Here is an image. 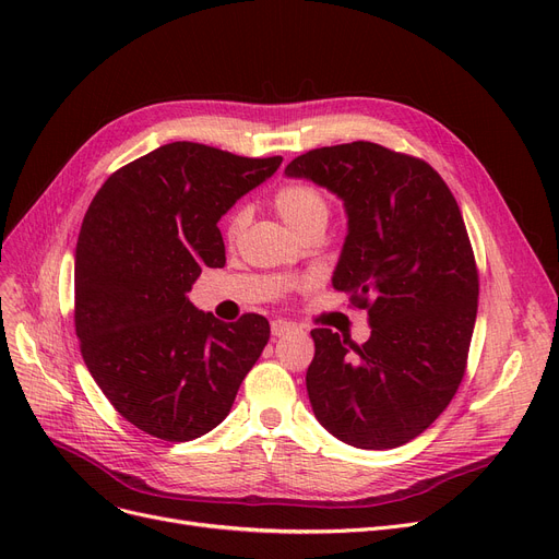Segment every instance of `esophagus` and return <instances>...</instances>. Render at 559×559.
<instances>
[{"label": "esophagus", "mask_w": 559, "mask_h": 559, "mask_svg": "<svg viewBox=\"0 0 559 559\" xmlns=\"http://www.w3.org/2000/svg\"><path fill=\"white\" fill-rule=\"evenodd\" d=\"M289 331H295V324H289V321H285V319H274L272 321V335L274 337H283Z\"/></svg>", "instance_id": "1"}]
</instances>
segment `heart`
<instances>
[{
  "instance_id": "obj_1",
  "label": "heart",
  "mask_w": 559,
  "mask_h": 559,
  "mask_svg": "<svg viewBox=\"0 0 559 559\" xmlns=\"http://www.w3.org/2000/svg\"><path fill=\"white\" fill-rule=\"evenodd\" d=\"M272 205L274 211L299 235L312 228L324 230L331 215V201L326 192L308 181H292L281 186L272 197ZM245 226H247V211L245 209L233 211L226 222L228 240H238Z\"/></svg>"
}]
</instances>
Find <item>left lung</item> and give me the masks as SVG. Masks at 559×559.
<instances>
[{
  "mask_svg": "<svg viewBox=\"0 0 559 559\" xmlns=\"http://www.w3.org/2000/svg\"><path fill=\"white\" fill-rule=\"evenodd\" d=\"M285 174L344 201L333 287L371 324L365 344L310 333L312 413L356 449L407 444L455 396L474 335L478 267L460 205L426 160L365 140L306 152Z\"/></svg>",
  "mask_w": 559,
  "mask_h": 559,
  "instance_id": "left-lung-1",
  "label": "left lung"
}]
</instances>
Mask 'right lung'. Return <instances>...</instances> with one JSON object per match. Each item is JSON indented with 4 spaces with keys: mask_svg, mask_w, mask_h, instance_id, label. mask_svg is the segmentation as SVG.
<instances>
[{
    "mask_svg": "<svg viewBox=\"0 0 559 559\" xmlns=\"http://www.w3.org/2000/svg\"><path fill=\"white\" fill-rule=\"evenodd\" d=\"M281 163L169 142L112 171L87 209L74 255L81 356L142 432L190 442L213 430L267 344L262 314L224 324L188 292L201 267H224L219 217Z\"/></svg>",
    "mask_w": 559,
    "mask_h": 559,
    "instance_id": "1",
    "label": "right lung"
}]
</instances>
